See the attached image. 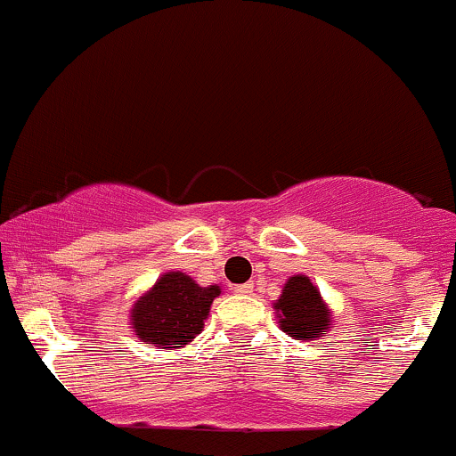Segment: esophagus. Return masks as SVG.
<instances>
[{"instance_id": "1", "label": "esophagus", "mask_w": 456, "mask_h": 456, "mask_svg": "<svg viewBox=\"0 0 456 456\" xmlns=\"http://www.w3.org/2000/svg\"><path fill=\"white\" fill-rule=\"evenodd\" d=\"M232 291L237 293V296H249V293L254 291V285L252 282H243V285H234Z\"/></svg>"}]
</instances>
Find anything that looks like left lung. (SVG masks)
Returning <instances> with one entry per match:
<instances>
[{"label":"left lung","mask_w":456,"mask_h":456,"mask_svg":"<svg viewBox=\"0 0 456 456\" xmlns=\"http://www.w3.org/2000/svg\"><path fill=\"white\" fill-rule=\"evenodd\" d=\"M278 326L297 341H315L332 330V311L320 289L305 273H296L285 282L281 297L273 302Z\"/></svg>","instance_id":"obj_1"}]
</instances>
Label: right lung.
I'll use <instances>...</instances> for the list:
<instances>
[{
  "mask_svg": "<svg viewBox=\"0 0 456 456\" xmlns=\"http://www.w3.org/2000/svg\"><path fill=\"white\" fill-rule=\"evenodd\" d=\"M222 293L219 285L200 287L184 272H165L130 308V328L141 341L175 350L189 346L208 320L210 305Z\"/></svg>",
  "mask_w": 456,
  "mask_h": 456,
  "instance_id": "1",
  "label": "right lung"
}]
</instances>
